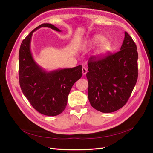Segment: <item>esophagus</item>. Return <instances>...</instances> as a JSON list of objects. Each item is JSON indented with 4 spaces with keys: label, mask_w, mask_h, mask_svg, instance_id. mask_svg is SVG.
<instances>
[{
    "label": "esophagus",
    "mask_w": 153,
    "mask_h": 153,
    "mask_svg": "<svg viewBox=\"0 0 153 153\" xmlns=\"http://www.w3.org/2000/svg\"><path fill=\"white\" fill-rule=\"evenodd\" d=\"M82 74H83V75H86V74L87 71H88V69L86 68V67H83L82 69Z\"/></svg>",
    "instance_id": "obj_1"
}]
</instances>
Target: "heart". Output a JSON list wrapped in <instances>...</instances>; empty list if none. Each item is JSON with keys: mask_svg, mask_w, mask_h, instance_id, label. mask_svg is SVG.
Here are the masks:
<instances>
[{"mask_svg": "<svg viewBox=\"0 0 153 153\" xmlns=\"http://www.w3.org/2000/svg\"><path fill=\"white\" fill-rule=\"evenodd\" d=\"M105 40V37L101 35H95L94 37L90 41V45L92 46H95L99 44L101 42V43L100 44L98 48L97 49L95 52V54L97 55H103L107 53L111 48V43L109 40Z\"/></svg>", "mask_w": 153, "mask_h": 153, "instance_id": "b5f03b06", "label": "heart"}]
</instances>
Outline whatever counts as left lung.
Here are the masks:
<instances>
[{"instance_id":"obj_1","label":"left lung","mask_w":153,"mask_h":153,"mask_svg":"<svg viewBox=\"0 0 153 153\" xmlns=\"http://www.w3.org/2000/svg\"><path fill=\"white\" fill-rule=\"evenodd\" d=\"M138 58L136 44L126 32L117 53L90 57L88 97L93 108L112 113L126 105L138 79Z\"/></svg>"}]
</instances>
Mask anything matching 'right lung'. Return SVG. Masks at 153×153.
<instances>
[{
    "mask_svg": "<svg viewBox=\"0 0 153 153\" xmlns=\"http://www.w3.org/2000/svg\"><path fill=\"white\" fill-rule=\"evenodd\" d=\"M42 27L61 32L53 24H42L22 41L19 52V84L36 111L45 115L56 116L65 108L72 86L82 77V65L47 71L36 63L31 52V40L33 33Z\"/></svg>",
    "mask_w": 153,
    "mask_h": 153,
    "instance_id": "1",
    "label": "right lung"
}]
</instances>
